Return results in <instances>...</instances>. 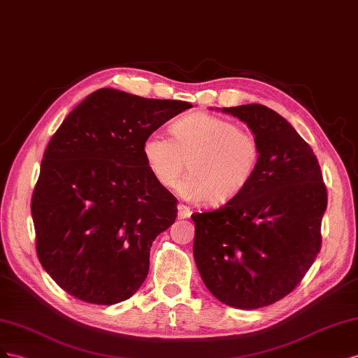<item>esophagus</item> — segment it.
I'll use <instances>...</instances> for the list:
<instances>
[{
	"label": "esophagus",
	"instance_id": "34e87169",
	"mask_svg": "<svg viewBox=\"0 0 358 358\" xmlns=\"http://www.w3.org/2000/svg\"><path fill=\"white\" fill-rule=\"evenodd\" d=\"M190 214H192V210L187 206H182V203H180V206H178V219H187V217H190Z\"/></svg>",
	"mask_w": 358,
	"mask_h": 358
}]
</instances>
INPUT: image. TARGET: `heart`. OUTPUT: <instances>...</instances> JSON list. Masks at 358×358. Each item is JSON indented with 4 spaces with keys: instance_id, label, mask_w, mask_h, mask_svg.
I'll return each instance as SVG.
<instances>
[{
    "instance_id": "1",
    "label": "heart",
    "mask_w": 358,
    "mask_h": 358,
    "mask_svg": "<svg viewBox=\"0 0 358 358\" xmlns=\"http://www.w3.org/2000/svg\"><path fill=\"white\" fill-rule=\"evenodd\" d=\"M171 138L151 131L142 142V156L152 177L172 187L186 166L187 176L177 192L190 202L223 206L248 189L261 163L257 135L237 122L206 112L176 120Z\"/></svg>"
}]
</instances>
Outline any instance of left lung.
Returning <instances> with one entry per match:
<instances>
[{"instance_id": "8db88e82", "label": "left lung", "mask_w": 358, "mask_h": 358, "mask_svg": "<svg viewBox=\"0 0 358 358\" xmlns=\"http://www.w3.org/2000/svg\"><path fill=\"white\" fill-rule=\"evenodd\" d=\"M257 135L261 163L248 189L220 208L193 213V257L219 301L259 309L291 294L321 250L327 189L313 150L278 112L224 108Z\"/></svg>"}]
</instances>
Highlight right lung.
Wrapping results in <instances>:
<instances>
[{"label":"right lung","mask_w":358,"mask_h":358,"mask_svg":"<svg viewBox=\"0 0 358 358\" xmlns=\"http://www.w3.org/2000/svg\"><path fill=\"white\" fill-rule=\"evenodd\" d=\"M187 101L100 88L50 138L31 198L36 250L59 288L91 304L130 299L150 248L177 217V198L152 177L142 142Z\"/></svg>","instance_id":"right-lung-1"}]
</instances>
